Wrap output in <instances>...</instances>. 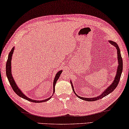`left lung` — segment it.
I'll return each mask as SVG.
<instances>
[{
  "instance_id": "8db88e82",
  "label": "left lung",
  "mask_w": 129,
  "mask_h": 129,
  "mask_svg": "<svg viewBox=\"0 0 129 129\" xmlns=\"http://www.w3.org/2000/svg\"><path fill=\"white\" fill-rule=\"evenodd\" d=\"M109 42L112 45L114 46L116 48V50H117V55H118V64L119 65L118 66V69L117 71H116V75L115 76V79L112 83L111 84L110 86L107 88V89H106L105 91H104L103 92V93H102V95H99V96L95 97V98H83L81 96H79L77 95L76 94L74 91V88L73 87L72 84V87L73 89V91L74 92V93H75V95H76V96L79 98L81 99H83L84 101H88V102H92V101H98L99 99H101L102 98H104L106 96H107V95H109V93H111L112 91H113L114 89L116 88V87H117V85L119 83V81L120 80V76H121L122 72V70H123V61H122V58L121 57V54H120V49L119 47H118V45L116 44L115 42L112 41H109Z\"/></svg>"
}]
</instances>
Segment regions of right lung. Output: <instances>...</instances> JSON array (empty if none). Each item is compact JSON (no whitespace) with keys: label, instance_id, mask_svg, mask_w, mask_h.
<instances>
[{"label":"right lung","instance_id":"obj_1","mask_svg":"<svg viewBox=\"0 0 129 129\" xmlns=\"http://www.w3.org/2000/svg\"><path fill=\"white\" fill-rule=\"evenodd\" d=\"M14 48H13V49H12L11 50V52H10V53L9 54V57H8L7 62H6V68L7 77L8 78V80H9V81L10 84V85H11V86L12 87V88H13V89L14 90V91L15 92L17 93L18 96H19L23 98V99L27 100V101H30L31 102H34V103H41V102H44L48 101V100H49L50 99L51 97L49 98L48 99L43 100V101H36V100H32L31 99H30V98H28L27 96H26L22 92V91L19 89V88L18 87V86L17 85V84H16V83L15 82V81H14V80L13 77V76H12V73H11V58H12V56H13V54L14 52ZM62 71H59V72L56 74V76H55V78L54 79V81H53V91H54V92L55 91V84H56L57 80L58 79L59 77H60L61 73H62Z\"/></svg>","mask_w":129,"mask_h":129}]
</instances>
